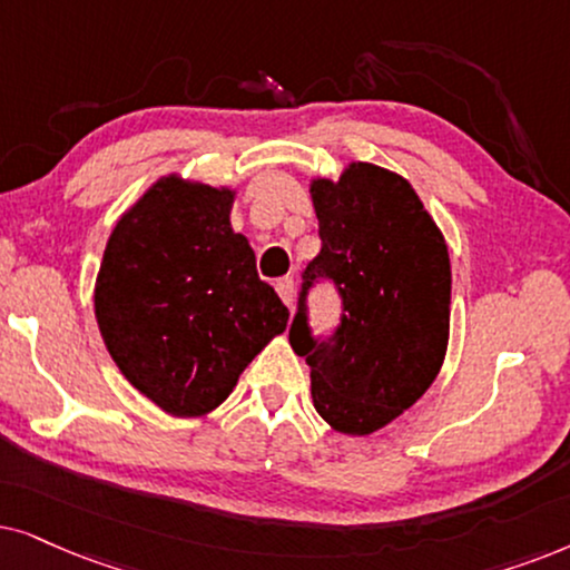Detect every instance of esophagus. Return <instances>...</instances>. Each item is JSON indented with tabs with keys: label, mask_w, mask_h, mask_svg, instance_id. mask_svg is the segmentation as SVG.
Segmentation results:
<instances>
[{
	"label": "esophagus",
	"mask_w": 570,
	"mask_h": 570,
	"mask_svg": "<svg viewBox=\"0 0 570 570\" xmlns=\"http://www.w3.org/2000/svg\"><path fill=\"white\" fill-rule=\"evenodd\" d=\"M276 292L278 297L284 299L286 307H294V302H297V286H294V278H281L276 284Z\"/></svg>",
	"instance_id": "obj_1"
}]
</instances>
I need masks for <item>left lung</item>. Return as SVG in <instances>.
<instances>
[{"label":"left lung","instance_id":"left-lung-1","mask_svg":"<svg viewBox=\"0 0 570 570\" xmlns=\"http://www.w3.org/2000/svg\"><path fill=\"white\" fill-rule=\"evenodd\" d=\"M323 249L305 271L344 297L333 341L307 333L305 292L289 341L305 356L315 412L341 435L367 438L414 406L435 381L451 336V261L443 232L412 181L352 161L338 179L313 177Z\"/></svg>","mask_w":570,"mask_h":570}]
</instances>
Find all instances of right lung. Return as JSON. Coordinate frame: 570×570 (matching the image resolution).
<instances>
[{"label":"right lung","mask_w":570,"mask_h":570,"mask_svg":"<svg viewBox=\"0 0 570 570\" xmlns=\"http://www.w3.org/2000/svg\"><path fill=\"white\" fill-rule=\"evenodd\" d=\"M237 187L158 177L106 242L94 286L101 338L135 391L179 420L214 414L289 309L232 229Z\"/></svg>","instance_id":"1"}]
</instances>
